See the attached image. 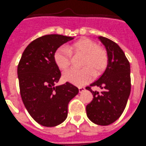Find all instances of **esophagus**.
I'll return each instance as SVG.
<instances>
[{"instance_id":"34e87169","label":"esophagus","mask_w":146,"mask_h":146,"mask_svg":"<svg viewBox=\"0 0 146 146\" xmlns=\"http://www.w3.org/2000/svg\"><path fill=\"white\" fill-rule=\"evenodd\" d=\"M84 90H85V88H84V87H79V90H80V92H82L84 91Z\"/></svg>"}]
</instances>
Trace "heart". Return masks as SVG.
Instances as JSON below:
<instances>
[{"instance_id":"heart-1","label":"heart","mask_w":146,"mask_h":146,"mask_svg":"<svg viewBox=\"0 0 146 146\" xmlns=\"http://www.w3.org/2000/svg\"><path fill=\"white\" fill-rule=\"evenodd\" d=\"M70 52L83 56L82 69H69L63 77L67 81L78 85H84L93 78V72L100 74L108 64V55L105 50L89 38H82L68 46H60L54 53V62L59 69L65 70L70 64Z\"/></svg>"}]
</instances>
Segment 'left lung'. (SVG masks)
<instances>
[{
	"mask_svg": "<svg viewBox=\"0 0 146 146\" xmlns=\"http://www.w3.org/2000/svg\"><path fill=\"white\" fill-rule=\"evenodd\" d=\"M108 55V64L99 78L90 86H98L100 93L86 89L93 95V100L86 107L87 117L100 125H108L117 120L124 111L130 96V66L124 52L116 43L98 36Z\"/></svg>",
	"mask_w": 146,
	"mask_h": 146,
	"instance_id": "8db88e82",
	"label": "left lung"
}]
</instances>
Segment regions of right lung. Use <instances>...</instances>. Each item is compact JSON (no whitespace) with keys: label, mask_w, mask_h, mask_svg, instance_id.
Segmentation results:
<instances>
[{"label":"right lung","mask_w":146,"mask_h":146,"mask_svg":"<svg viewBox=\"0 0 146 146\" xmlns=\"http://www.w3.org/2000/svg\"><path fill=\"white\" fill-rule=\"evenodd\" d=\"M73 38L59 34L39 37L28 45L18 66L23 104L33 119L45 127H54L66 120L68 104L79 93L68 82L56 86L61 72L54 62L55 51Z\"/></svg>","instance_id":"add662e5"}]
</instances>
